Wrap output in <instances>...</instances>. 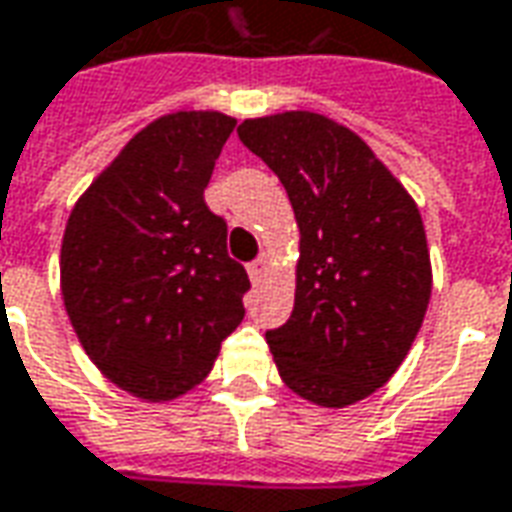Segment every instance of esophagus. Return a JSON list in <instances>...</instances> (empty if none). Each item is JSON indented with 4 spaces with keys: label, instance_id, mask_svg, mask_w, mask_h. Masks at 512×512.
Masks as SVG:
<instances>
[{
    "label": "esophagus",
    "instance_id": "34e87169",
    "mask_svg": "<svg viewBox=\"0 0 512 512\" xmlns=\"http://www.w3.org/2000/svg\"><path fill=\"white\" fill-rule=\"evenodd\" d=\"M267 270H270V259H267V256L262 253V256H259V259H256V262L248 267L250 281H253V284H256V281H262V276H267Z\"/></svg>",
    "mask_w": 512,
    "mask_h": 512
}]
</instances>
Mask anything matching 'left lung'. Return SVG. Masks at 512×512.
<instances>
[{
	"label": "left lung",
	"mask_w": 512,
	"mask_h": 512,
	"mask_svg": "<svg viewBox=\"0 0 512 512\" xmlns=\"http://www.w3.org/2000/svg\"><path fill=\"white\" fill-rule=\"evenodd\" d=\"M239 139L278 175L301 231L290 320L267 331L281 382L329 410L357 404L410 354L432 295L421 211L329 116L245 119Z\"/></svg>",
	"instance_id": "1"
}]
</instances>
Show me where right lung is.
I'll list each match as a JSON object with an SVG mask.
<instances>
[{"label":"right lung","mask_w":512,"mask_h":512,"mask_svg":"<svg viewBox=\"0 0 512 512\" xmlns=\"http://www.w3.org/2000/svg\"><path fill=\"white\" fill-rule=\"evenodd\" d=\"M234 128L220 111L158 116L66 220V315L102 376L142 401L164 404L197 387L245 317L248 273L225 250V220L203 200Z\"/></svg>","instance_id":"1"}]
</instances>
